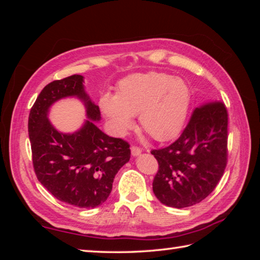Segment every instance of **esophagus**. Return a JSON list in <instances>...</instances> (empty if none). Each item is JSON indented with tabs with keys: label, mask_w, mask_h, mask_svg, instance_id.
<instances>
[{
	"label": "esophagus",
	"mask_w": 260,
	"mask_h": 260,
	"mask_svg": "<svg viewBox=\"0 0 260 260\" xmlns=\"http://www.w3.org/2000/svg\"><path fill=\"white\" fill-rule=\"evenodd\" d=\"M131 151H132V155H133L134 157L135 156H139L141 152H142V149L141 148H139V147H135V146H133L131 148Z\"/></svg>",
	"instance_id": "obj_1"
}]
</instances>
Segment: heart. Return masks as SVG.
Listing matches in <instances>:
<instances>
[{"instance_id": "obj_1", "label": "heart", "mask_w": 260, "mask_h": 260, "mask_svg": "<svg viewBox=\"0 0 260 260\" xmlns=\"http://www.w3.org/2000/svg\"><path fill=\"white\" fill-rule=\"evenodd\" d=\"M191 102L187 82L167 73L149 72L124 79L117 94H104L100 108L118 134L133 126L139 114L140 125L157 141H167L183 128Z\"/></svg>"}]
</instances>
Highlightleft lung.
I'll return each instance as SVG.
<instances>
[{"instance_id":"8db88e82","label":"left lung","mask_w":260,"mask_h":260,"mask_svg":"<svg viewBox=\"0 0 260 260\" xmlns=\"http://www.w3.org/2000/svg\"><path fill=\"white\" fill-rule=\"evenodd\" d=\"M227 126L225 104L206 102L193 110L177 141L151 151L159 165L152 190L160 203L187 208L214 190L227 165Z\"/></svg>"}]
</instances>
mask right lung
I'll list each match as a JSON object with an SVG mask.
<instances>
[{"mask_svg":"<svg viewBox=\"0 0 260 260\" xmlns=\"http://www.w3.org/2000/svg\"><path fill=\"white\" fill-rule=\"evenodd\" d=\"M65 97H77L88 119L74 134L57 131L47 119L51 105ZM99 105L89 99L79 74L55 80L43 88L30 109L28 136L37 178L51 195L77 208L103 204L112 190L113 179L131 158L129 144L103 133Z\"/></svg>","mask_w":260,"mask_h":260,"instance_id":"right-lung-1","label":"right lung"}]
</instances>
